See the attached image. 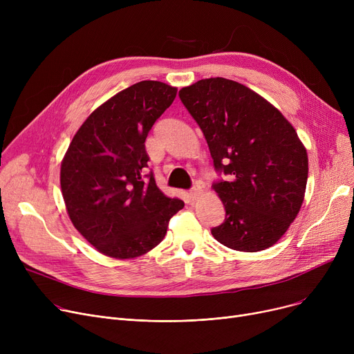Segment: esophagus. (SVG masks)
<instances>
[{
    "instance_id": "obj_1",
    "label": "esophagus",
    "mask_w": 354,
    "mask_h": 354,
    "mask_svg": "<svg viewBox=\"0 0 354 354\" xmlns=\"http://www.w3.org/2000/svg\"><path fill=\"white\" fill-rule=\"evenodd\" d=\"M201 192H202V187L196 182V183L192 185V188L189 189V196H191L192 199H196V198L201 195Z\"/></svg>"
}]
</instances>
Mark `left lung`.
<instances>
[{"label": "left lung", "instance_id": "8db88e82", "mask_svg": "<svg viewBox=\"0 0 354 354\" xmlns=\"http://www.w3.org/2000/svg\"><path fill=\"white\" fill-rule=\"evenodd\" d=\"M179 97L201 127L219 178L214 189L225 219L211 230L231 250L270 248L304 199L308 159L294 127L266 99L224 77L199 80Z\"/></svg>", "mask_w": 354, "mask_h": 354}]
</instances>
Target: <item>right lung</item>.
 <instances>
[{"label": "right lung", "instance_id": "obj_1", "mask_svg": "<svg viewBox=\"0 0 354 354\" xmlns=\"http://www.w3.org/2000/svg\"><path fill=\"white\" fill-rule=\"evenodd\" d=\"M176 88L143 80L109 99L74 135L60 183L76 230L104 255L135 258L155 248L183 201L165 196L149 169L145 140Z\"/></svg>", "mask_w": 354, "mask_h": 354}]
</instances>
